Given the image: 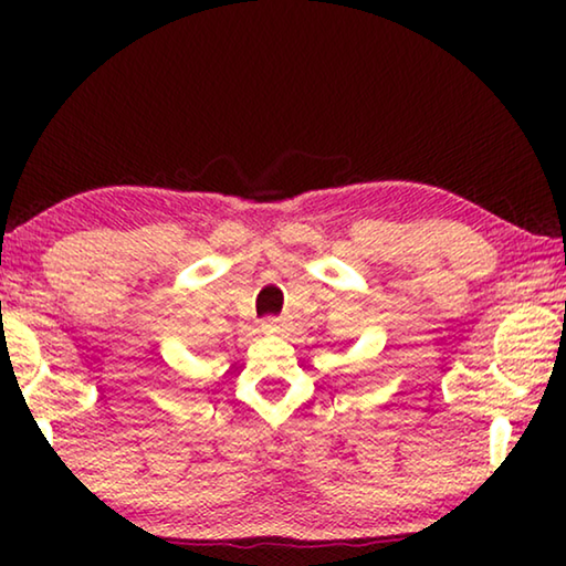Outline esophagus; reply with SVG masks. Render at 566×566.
I'll return each mask as SVG.
<instances>
[{
  "instance_id": "1",
  "label": "esophagus",
  "mask_w": 566,
  "mask_h": 566,
  "mask_svg": "<svg viewBox=\"0 0 566 566\" xmlns=\"http://www.w3.org/2000/svg\"><path fill=\"white\" fill-rule=\"evenodd\" d=\"M282 327H284V322H282V319H276V317H270V319H264V322H262V329H264V332H270V334H274V332H282Z\"/></svg>"
}]
</instances>
